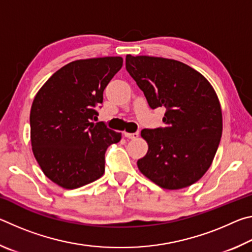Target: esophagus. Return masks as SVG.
I'll return each mask as SVG.
<instances>
[{"label": "esophagus", "mask_w": 252, "mask_h": 252, "mask_svg": "<svg viewBox=\"0 0 252 252\" xmlns=\"http://www.w3.org/2000/svg\"><path fill=\"white\" fill-rule=\"evenodd\" d=\"M123 135L127 139H136L140 135L139 132H133V133H129V132H123Z\"/></svg>", "instance_id": "1"}]
</instances>
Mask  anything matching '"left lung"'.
Returning <instances> with one entry per match:
<instances>
[{"label":"left lung","mask_w":252,"mask_h":252,"mask_svg":"<svg viewBox=\"0 0 252 252\" xmlns=\"http://www.w3.org/2000/svg\"><path fill=\"white\" fill-rule=\"evenodd\" d=\"M126 67L151 109L164 106V126L143 129L149 150L138 160L144 176L161 188L197 182L212 163L222 134L218 96L204 76L171 59L126 55Z\"/></svg>","instance_id":"left-lung-1"}]
</instances>
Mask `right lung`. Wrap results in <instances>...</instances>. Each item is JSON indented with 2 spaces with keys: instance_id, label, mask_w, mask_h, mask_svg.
I'll return each instance as SVG.
<instances>
[{
  "instance_id": "add662e5",
  "label": "right lung",
  "mask_w": 252,
  "mask_h": 252,
  "mask_svg": "<svg viewBox=\"0 0 252 252\" xmlns=\"http://www.w3.org/2000/svg\"><path fill=\"white\" fill-rule=\"evenodd\" d=\"M122 63L120 57L73 61L55 72L34 97L32 150L42 171L58 186L75 189L103 176L106 149L120 141L121 133L92 121Z\"/></svg>"
}]
</instances>
